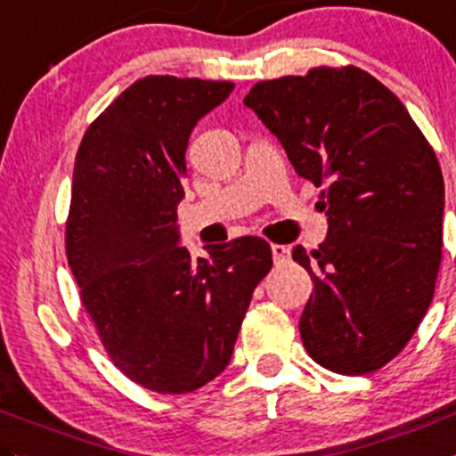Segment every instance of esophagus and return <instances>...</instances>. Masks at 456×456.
I'll return each instance as SVG.
<instances>
[{"instance_id":"1","label":"esophagus","mask_w":456,"mask_h":456,"mask_svg":"<svg viewBox=\"0 0 456 456\" xmlns=\"http://www.w3.org/2000/svg\"><path fill=\"white\" fill-rule=\"evenodd\" d=\"M271 250H273V262H275L277 266H280V264H284V262H289V257H290V248H289V246L273 244Z\"/></svg>"}]
</instances>
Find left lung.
I'll return each instance as SVG.
<instances>
[{
	"label": "left lung",
	"mask_w": 456,
	"mask_h": 456,
	"mask_svg": "<svg viewBox=\"0 0 456 456\" xmlns=\"http://www.w3.org/2000/svg\"><path fill=\"white\" fill-rule=\"evenodd\" d=\"M244 105L297 175L324 188L327 241L293 250L315 284L302 342L324 370L371 374L401 354L435 296L445 203L435 150L396 95L358 67L257 82Z\"/></svg>",
	"instance_id": "left-lung-1"
}]
</instances>
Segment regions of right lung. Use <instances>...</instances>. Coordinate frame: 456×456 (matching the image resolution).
I'll return each instance as SVG.
<instances>
[{
  "label": "right lung",
  "instance_id": "add662e5",
  "mask_svg": "<svg viewBox=\"0 0 456 456\" xmlns=\"http://www.w3.org/2000/svg\"><path fill=\"white\" fill-rule=\"evenodd\" d=\"M232 82L147 76L82 136L67 259L111 362L141 387L188 394L228 367L241 320L273 266L262 237L192 259L179 246L185 150Z\"/></svg>",
  "mask_w": 456,
  "mask_h": 456
}]
</instances>
